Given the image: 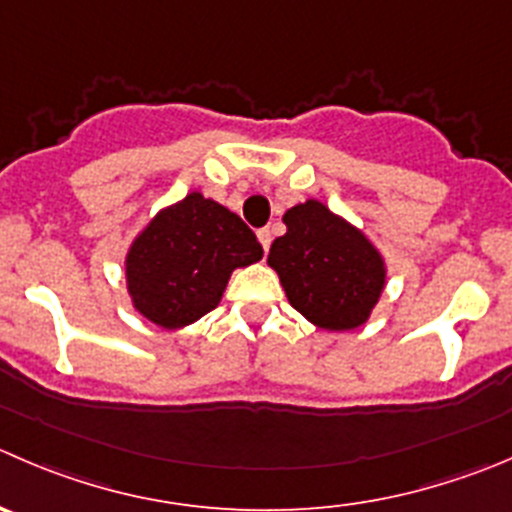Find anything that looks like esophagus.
<instances>
[{"mask_svg": "<svg viewBox=\"0 0 512 512\" xmlns=\"http://www.w3.org/2000/svg\"><path fill=\"white\" fill-rule=\"evenodd\" d=\"M257 240H260L262 250H270V242H272V232L267 230V227H262V230H257Z\"/></svg>", "mask_w": 512, "mask_h": 512, "instance_id": "esophagus-1", "label": "esophagus"}]
</instances>
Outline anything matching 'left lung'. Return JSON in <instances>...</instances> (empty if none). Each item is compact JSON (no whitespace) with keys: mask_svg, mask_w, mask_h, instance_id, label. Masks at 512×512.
I'll list each match as a JSON object with an SVG mask.
<instances>
[{"mask_svg":"<svg viewBox=\"0 0 512 512\" xmlns=\"http://www.w3.org/2000/svg\"><path fill=\"white\" fill-rule=\"evenodd\" d=\"M287 232L270 247L287 300L325 330L362 325L385 285L375 247L322 202H305L285 212Z\"/></svg>","mask_w":512,"mask_h":512,"instance_id":"left-lung-1","label":"left lung"}]
</instances>
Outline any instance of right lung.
<instances>
[{"label": "right lung", "instance_id": "1", "mask_svg": "<svg viewBox=\"0 0 512 512\" xmlns=\"http://www.w3.org/2000/svg\"><path fill=\"white\" fill-rule=\"evenodd\" d=\"M262 257L255 232L200 192L155 217L127 257L135 307L155 325L182 327L215 310L230 272Z\"/></svg>", "mask_w": 512, "mask_h": 512}]
</instances>
